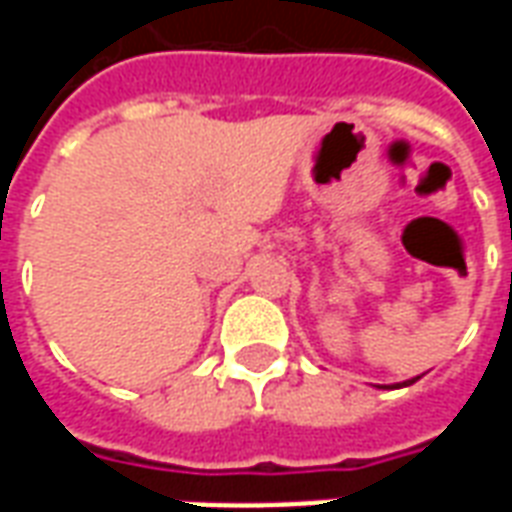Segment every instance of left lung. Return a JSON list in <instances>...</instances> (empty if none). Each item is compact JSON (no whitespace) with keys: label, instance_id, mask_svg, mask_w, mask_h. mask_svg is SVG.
Instances as JSON below:
<instances>
[{"label":"left lung","instance_id":"8db88e82","mask_svg":"<svg viewBox=\"0 0 512 512\" xmlns=\"http://www.w3.org/2000/svg\"><path fill=\"white\" fill-rule=\"evenodd\" d=\"M419 378H422V376H417V378H408V381H403V384H392V386H381V389H400V386H411V384H414V381H419Z\"/></svg>","mask_w":512,"mask_h":512}]
</instances>
